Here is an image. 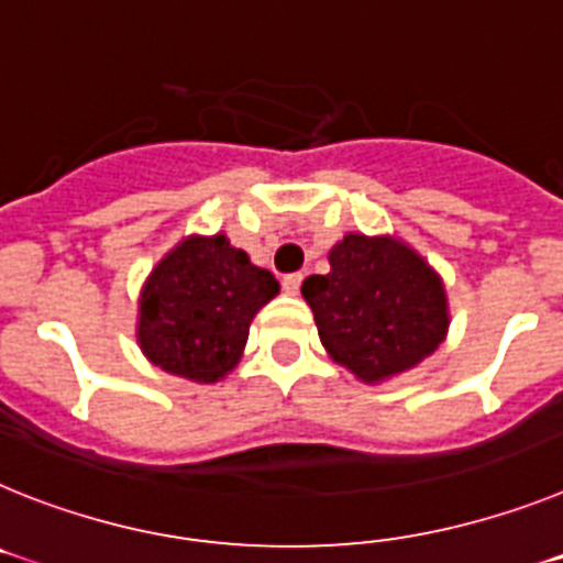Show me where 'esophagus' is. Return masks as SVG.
<instances>
[{
  "label": "esophagus",
  "mask_w": 563,
  "mask_h": 563,
  "mask_svg": "<svg viewBox=\"0 0 563 563\" xmlns=\"http://www.w3.org/2000/svg\"><path fill=\"white\" fill-rule=\"evenodd\" d=\"M301 273H290V276H285L282 278V290L287 292V296H296V292H299V287H301Z\"/></svg>",
  "instance_id": "1"
}]
</instances>
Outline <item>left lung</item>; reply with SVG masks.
<instances>
[{
    "label": "left lung",
    "instance_id": "8db88e82",
    "mask_svg": "<svg viewBox=\"0 0 563 563\" xmlns=\"http://www.w3.org/2000/svg\"><path fill=\"white\" fill-rule=\"evenodd\" d=\"M328 258L330 273L305 278L301 296L333 362L378 384L439 350L450 328L444 282L410 244L347 233Z\"/></svg>",
    "mask_w": 563,
    "mask_h": 563
}]
</instances>
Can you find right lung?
<instances>
[{
	"label": "right lung",
	"mask_w": 563,
	"mask_h": 563,
	"mask_svg": "<svg viewBox=\"0 0 563 563\" xmlns=\"http://www.w3.org/2000/svg\"><path fill=\"white\" fill-rule=\"evenodd\" d=\"M276 292V276L228 235H190L144 282L139 347L165 373L213 384L239 364L250 321Z\"/></svg>",
	"instance_id": "add662e5"
}]
</instances>
